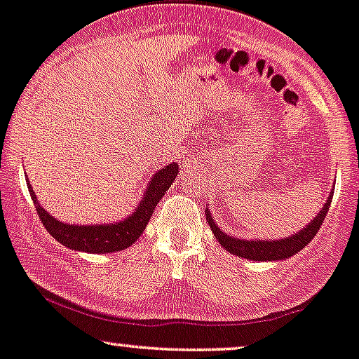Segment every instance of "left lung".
<instances>
[{"label":"left lung","mask_w":359,"mask_h":359,"mask_svg":"<svg viewBox=\"0 0 359 359\" xmlns=\"http://www.w3.org/2000/svg\"><path fill=\"white\" fill-rule=\"evenodd\" d=\"M333 190L335 189H332L327 202H325L317 217L313 218V222H310L307 226L302 228L297 233H294L292 236L284 238V240H243V238L229 236L224 231H222V229L218 228V224L213 222L208 208H205V215H207V222L210 224V228H212L215 238H217L219 245H222L228 252L252 261H280L285 259V257L297 255L300 250H304V248L313 240L330 210V203H332L333 198Z\"/></svg>","instance_id":"1"}]
</instances>
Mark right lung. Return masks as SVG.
<instances>
[{
	"mask_svg": "<svg viewBox=\"0 0 359 359\" xmlns=\"http://www.w3.org/2000/svg\"><path fill=\"white\" fill-rule=\"evenodd\" d=\"M177 174H179V164H174V162L157 170L147 184L146 192L135 212L121 222L108 224H70L55 219L37 202L29 180L26 179V182L42 224L57 241L74 251L103 255V252L121 251L124 248L131 246L141 236V233L146 229V224L149 223L152 213H154L157 203L164 197L165 190L174 182Z\"/></svg>",
	"mask_w": 359,
	"mask_h": 359,
	"instance_id": "add662e5",
	"label": "right lung"
}]
</instances>
